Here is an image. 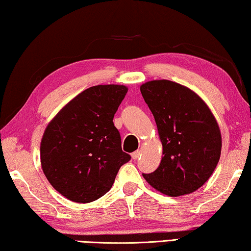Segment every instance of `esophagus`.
Listing matches in <instances>:
<instances>
[{"label":"esophagus","mask_w":251,"mask_h":251,"mask_svg":"<svg viewBox=\"0 0 251 251\" xmlns=\"http://www.w3.org/2000/svg\"><path fill=\"white\" fill-rule=\"evenodd\" d=\"M141 155H142L141 151H136L133 152V154H131V158H133V159H138L139 156H141Z\"/></svg>","instance_id":"1"}]
</instances>
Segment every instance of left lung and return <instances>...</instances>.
<instances>
[{"mask_svg": "<svg viewBox=\"0 0 251 251\" xmlns=\"http://www.w3.org/2000/svg\"><path fill=\"white\" fill-rule=\"evenodd\" d=\"M163 145L158 168L143 177L171 197L196 192L209 179L222 152L219 125L201 96L184 85L154 79L141 85Z\"/></svg>", "mask_w": 251, "mask_h": 251, "instance_id": "left-lung-1", "label": "left lung"}]
</instances>
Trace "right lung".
Masks as SVG:
<instances>
[{"mask_svg":"<svg viewBox=\"0 0 251 251\" xmlns=\"http://www.w3.org/2000/svg\"><path fill=\"white\" fill-rule=\"evenodd\" d=\"M128 88L96 85L55 115L41 141V166L55 190L72 201H96L112 188L130 156L122 151L113 118Z\"/></svg>","mask_w":251,"mask_h":251,"instance_id":"obj_1","label":"right lung"}]
</instances>
